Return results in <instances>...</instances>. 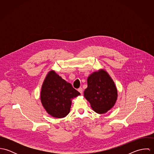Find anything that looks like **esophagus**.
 I'll return each mask as SVG.
<instances>
[{
	"label": "esophagus",
	"instance_id": "esophagus-1",
	"mask_svg": "<svg viewBox=\"0 0 154 154\" xmlns=\"http://www.w3.org/2000/svg\"><path fill=\"white\" fill-rule=\"evenodd\" d=\"M78 91H79L81 94H82V92H83V89L81 88V87L78 88Z\"/></svg>",
	"mask_w": 154,
	"mask_h": 154
}]
</instances>
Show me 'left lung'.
<instances>
[{"instance_id": "left-lung-1", "label": "left lung", "mask_w": 154, "mask_h": 154, "mask_svg": "<svg viewBox=\"0 0 154 154\" xmlns=\"http://www.w3.org/2000/svg\"><path fill=\"white\" fill-rule=\"evenodd\" d=\"M87 84L84 94L92 110L98 114H104L114 107L117 99V89L105 70L100 69L91 73L88 77Z\"/></svg>"}]
</instances>
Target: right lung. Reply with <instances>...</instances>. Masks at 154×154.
Segmentation results:
<instances>
[{
  "label": "right lung",
  "mask_w": 154,
  "mask_h": 154,
  "mask_svg": "<svg viewBox=\"0 0 154 154\" xmlns=\"http://www.w3.org/2000/svg\"><path fill=\"white\" fill-rule=\"evenodd\" d=\"M40 94L44 109L55 118L65 117L70 112L72 100L81 95L53 70L46 75Z\"/></svg>",
  "instance_id": "right-lung-1"
}]
</instances>
